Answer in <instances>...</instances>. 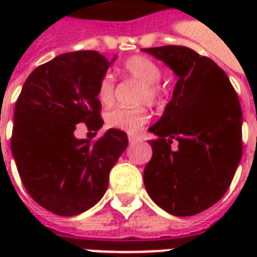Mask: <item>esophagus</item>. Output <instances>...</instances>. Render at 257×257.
<instances>
[{"label": "esophagus", "instance_id": "34e87169", "mask_svg": "<svg viewBox=\"0 0 257 257\" xmlns=\"http://www.w3.org/2000/svg\"><path fill=\"white\" fill-rule=\"evenodd\" d=\"M128 140H129V143H134V142H136V138H135V136H131V135H129L128 136Z\"/></svg>", "mask_w": 257, "mask_h": 257}]
</instances>
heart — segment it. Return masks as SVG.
Wrapping results in <instances>:
<instances>
[{
  "mask_svg": "<svg viewBox=\"0 0 257 257\" xmlns=\"http://www.w3.org/2000/svg\"><path fill=\"white\" fill-rule=\"evenodd\" d=\"M121 71L126 78L136 81L142 85L138 96V103H149L151 106H158L167 95V88L161 81L162 68L153 59L142 55L131 56L121 66ZM115 93V79L112 74L104 73L97 82L96 97L101 106H110ZM150 118L146 107H115L106 112V123L110 128L119 129L128 134H138L142 131Z\"/></svg>",
  "mask_w": 257,
  "mask_h": 257,
  "instance_id": "obj_1",
  "label": "heart"
}]
</instances>
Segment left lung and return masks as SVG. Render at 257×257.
<instances>
[{"instance_id": "obj_1", "label": "left lung", "mask_w": 257, "mask_h": 257, "mask_svg": "<svg viewBox=\"0 0 257 257\" xmlns=\"http://www.w3.org/2000/svg\"><path fill=\"white\" fill-rule=\"evenodd\" d=\"M178 74L172 100L149 131L153 157L143 180L160 208L193 216L226 194L242 157V110L230 79L212 59L187 47L146 48ZM179 145L176 151L170 146Z\"/></svg>"}]
</instances>
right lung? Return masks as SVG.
Returning a JSON list of instances; mask_svg holds the SVG:
<instances>
[{"mask_svg":"<svg viewBox=\"0 0 257 257\" xmlns=\"http://www.w3.org/2000/svg\"><path fill=\"white\" fill-rule=\"evenodd\" d=\"M111 62L96 51L59 55L27 77L16 100L11 150L22 183L37 204L59 216L82 213L99 202L128 136L108 129L90 142L74 131L103 125L97 82Z\"/></svg>","mask_w":257,"mask_h":257,"instance_id":"add662e5","label":"right lung"}]
</instances>
